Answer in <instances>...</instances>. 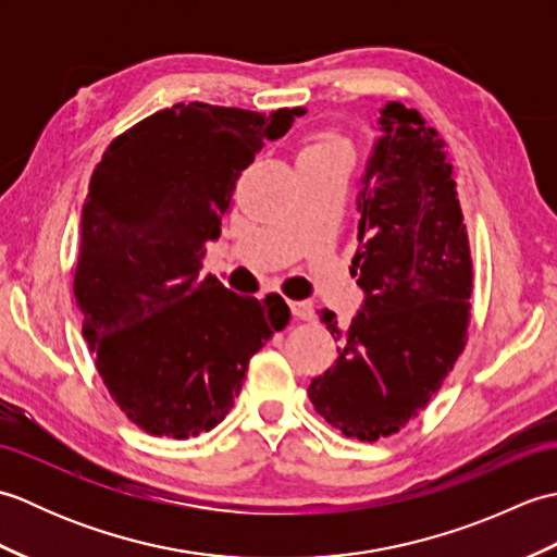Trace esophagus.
<instances>
[{"instance_id": "34e87169", "label": "esophagus", "mask_w": 557, "mask_h": 557, "mask_svg": "<svg viewBox=\"0 0 557 557\" xmlns=\"http://www.w3.org/2000/svg\"><path fill=\"white\" fill-rule=\"evenodd\" d=\"M289 309L297 321H313V306L309 301H289Z\"/></svg>"}]
</instances>
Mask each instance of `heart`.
<instances>
[{"label":"heart","instance_id":"obj_1","mask_svg":"<svg viewBox=\"0 0 557 557\" xmlns=\"http://www.w3.org/2000/svg\"><path fill=\"white\" fill-rule=\"evenodd\" d=\"M299 158L342 160V162L349 164L351 162V146H349V140L337 132H321L304 146Z\"/></svg>","mask_w":557,"mask_h":557}]
</instances>
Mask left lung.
<instances>
[{
    "instance_id": "left-lung-1",
    "label": "left lung",
    "mask_w": 557,
    "mask_h": 557,
    "mask_svg": "<svg viewBox=\"0 0 557 557\" xmlns=\"http://www.w3.org/2000/svg\"><path fill=\"white\" fill-rule=\"evenodd\" d=\"M361 180L359 248L351 277L366 301L339 342L335 366L313 377L315 411L347 437L377 441L429 407L467 345L469 236L445 144L417 110L389 102Z\"/></svg>"
}]
</instances>
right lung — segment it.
I'll use <instances>...</instances> for the list:
<instances>
[{
  "label": "right lung",
  "instance_id": "obj_1",
  "mask_svg": "<svg viewBox=\"0 0 557 557\" xmlns=\"http://www.w3.org/2000/svg\"><path fill=\"white\" fill-rule=\"evenodd\" d=\"M299 114L180 102L126 128L92 170L74 297L102 383L140 431L215 429L248 361L289 323L285 299L239 297L200 270L236 180Z\"/></svg>",
  "mask_w": 557,
  "mask_h": 557
}]
</instances>
